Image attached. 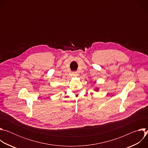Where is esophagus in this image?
Segmentation results:
<instances>
[{"mask_svg":"<svg viewBox=\"0 0 148 148\" xmlns=\"http://www.w3.org/2000/svg\"><path fill=\"white\" fill-rule=\"evenodd\" d=\"M72 74H73V76H75V77H77V76H78V73L77 72V71H73V73H72Z\"/></svg>","mask_w":148,"mask_h":148,"instance_id":"1","label":"esophagus"}]
</instances>
